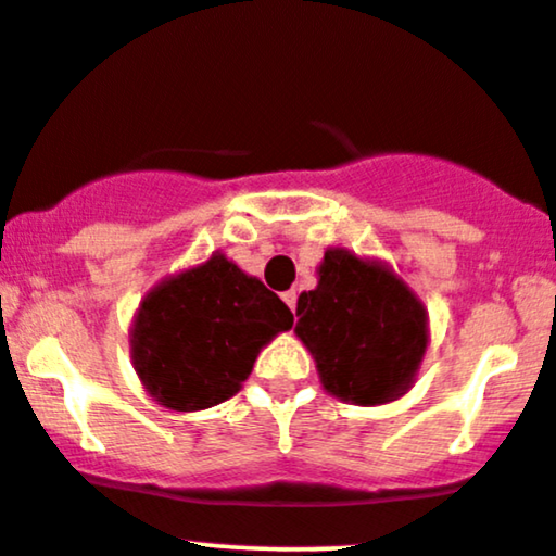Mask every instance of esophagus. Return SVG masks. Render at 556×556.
I'll return each mask as SVG.
<instances>
[{
  "label": "esophagus",
  "mask_w": 556,
  "mask_h": 556,
  "mask_svg": "<svg viewBox=\"0 0 556 556\" xmlns=\"http://www.w3.org/2000/svg\"><path fill=\"white\" fill-rule=\"evenodd\" d=\"M282 301L288 303V306H290V312H295V306H298V293H295V290H288V293L282 295Z\"/></svg>",
  "instance_id": "34e87169"
}]
</instances>
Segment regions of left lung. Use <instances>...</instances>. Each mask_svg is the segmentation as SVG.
I'll return each mask as SVG.
<instances>
[{"mask_svg":"<svg viewBox=\"0 0 556 556\" xmlns=\"http://www.w3.org/2000/svg\"><path fill=\"white\" fill-rule=\"evenodd\" d=\"M317 274V288L298 298L295 336L325 389L354 405L405 394L429 343L424 303L383 263L343 248L327 250Z\"/></svg>","mask_w":556,"mask_h":556,"instance_id":"1","label":"left lung"}]
</instances>
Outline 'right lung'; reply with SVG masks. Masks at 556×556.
Here are the masks:
<instances>
[{
    "mask_svg": "<svg viewBox=\"0 0 556 556\" xmlns=\"http://www.w3.org/2000/svg\"><path fill=\"white\" fill-rule=\"evenodd\" d=\"M290 327L293 312L277 293L213 253L140 301L130 330L132 365L160 405L204 410L237 394L261 349Z\"/></svg>",
    "mask_w": 556,
    "mask_h": 556,
    "instance_id": "right-lung-1",
    "label": "right lung"
}]
</instances>
